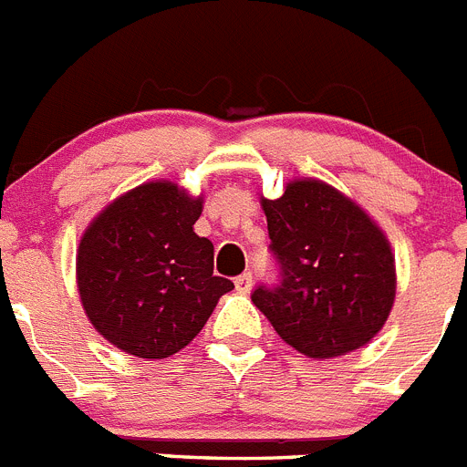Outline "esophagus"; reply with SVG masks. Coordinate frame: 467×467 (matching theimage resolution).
I'll list each match as a JSON object with an SVG mask.
<instances>
[{"label":"esophagus","mask_w":467,"mask_h":467,"mask_svg":"<svg viewBox=\"0 0 467 467\" xmlns=\"http://www.w3.org/2000/svg\"><path fill=\"white\" fill-rule=\"evenodd\" d=\"M234 285H237L239 293H249L251 285H254V276H251V272H244V275H239L237 279H234Z\"/></svg>","instance_id":"34e87169"}]
</instances>
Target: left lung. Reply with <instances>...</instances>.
Segmentation results:
<instances>
[{"instance_id": "1", "label": "left lung", "mask_w": 467, "mask_h": 467, "mask_svg": "<svg viewBox=\"0 0 467 467\" xmlns=\"http://www.w3.org/2000/svg\"><path fill=\"white\" fill-rule=\"evenodd\" d=\"M276 288L251 300L285 344L326 360L365 347L384 327L396 300V255L377 221L321 179H293L276 200L260 197Z\"/></svg>"}]
</instances>
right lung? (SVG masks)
Here are the masks:
<instances>
[{
	"label": "right lung",
	"instance_id": "obj_1",
	"mask_svg": "<svg viewBox=\"0 0 467 467\" xmlns=\"http://www.w3.org/2000/svg\"><path fill=\"white\" fill-rule=\"evenodd\" d=\"M202 207V192L158 179L111 200L83 233L77 249L83 312L125 354L170 358L234 288L213 275V244L192 228Z\"/></svg>",
	"mask_w": 467,
	"mask_h": 467
}]
</instances>
